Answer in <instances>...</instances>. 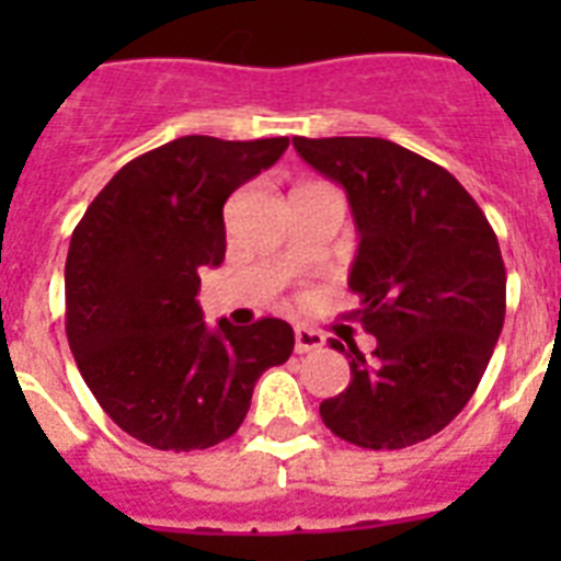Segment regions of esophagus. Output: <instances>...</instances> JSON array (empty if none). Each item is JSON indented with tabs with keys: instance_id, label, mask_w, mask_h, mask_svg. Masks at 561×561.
I'll return each mask as SVG.
<instances>
[{
	"instance_id": "obj_1",
	"label": "esophagus",
	"mask_w": 561,
	"mask_h": 561,
	"mask_svg": "<svg viewBox=\"0 0 561 561\" xmlns=\"http://www.w3.org/2000/svg\"><path fill=\"white\" fill-rule=\"evenodd\" d=\"M323 343L325 337L320 332H314V329H306V325H297V329H294V350H297V355L320 350Z\"/></svg>"
}]
</instances>
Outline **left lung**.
<instances>
[{"mask_svg": "<svg viewBox=\"0 0 561 561\" xmlns=\"http://www.w3.org/2000/svg\"><path fill=\"white\" fill-rule=\"evenodd\" d=\"M346 188L358 229L350 288L373 358L350 343V387L320 404L346 443L387 451L439 434L478 390L504 329L506 271L495 229L436 162L375 136H294ZM332 350H343L332 341Z\"/></svg>", "mask_w": 561, "mask_h": 561, "instance_id": "1", "label": "left lung"}]
</instances>
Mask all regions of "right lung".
I'll return each mask as SVG.
<instances>
[{
  "mask_svg": "<svg viewBox=\"0 0 561 561\" xmlns=\"http://www.w3.org/2000/svg\"><path fill=\"white\" fill-rule=\"evenodd\" d=\"M288 136L227 142L180 136L101 188L66 255V337L113 422L160 451H203L244 422L264 369L294 352V329L264 317L203 323L201 271L227 253L224 203L271 169Z\"/></svg>",
  "mask_w": 561,
  "mask_h": 561,
  "instance_id": "1",
  "label": "right lung"
}]
</instances>
